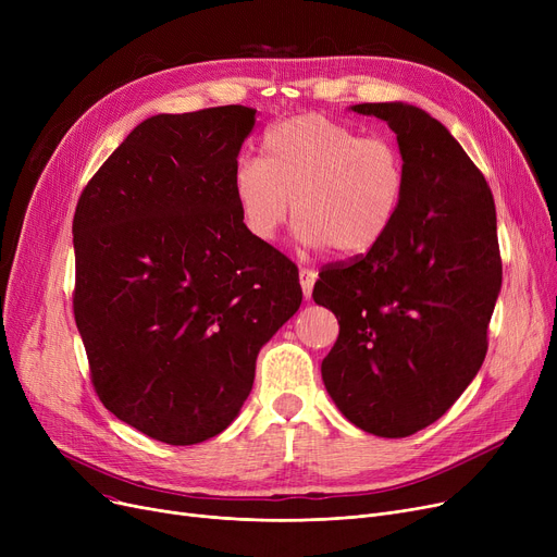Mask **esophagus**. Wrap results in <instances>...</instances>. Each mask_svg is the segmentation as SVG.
<instances>
[{"label":"esophagus","instance_id":"34e87169","mask_svg":"<svg viewBox=\"0 0 557 557\" xmlns=\"http://www.w3.org/2000/svg\"><path fill=\"white\" fill-rule=\"evenodd\" d=\"M315 277H318L315 271H311V269H300V286H302L305 298H311V290H313Z\"/></svg>","mask_w":557,"mask_h":557}]
</instances>
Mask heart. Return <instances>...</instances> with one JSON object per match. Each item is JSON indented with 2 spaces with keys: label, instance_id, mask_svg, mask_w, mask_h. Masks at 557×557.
<instances>
[{
  "label": "heart",
  "instance_id": "obj_1",
  "mask_svg": "<svg viewBox=\"0 0 557 557\" xmlns=\"http://www.w3.org/2000/svg\"><path fill=\"white\" fill-rule=\"evenodd\" d=\"M408 187L399 146L325 114H302L271 126L261 160L234 166L232 191L244 225L275 242L294 202L300 237L313 248L363 255L393 230Z\"/></svg>",
  "mask_w": 557,
  "mask_h": 557
}]
</instances>
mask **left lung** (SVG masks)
<instances>
[{
	"mask_svg": "<svg viewBox=\"0 0 557 557\" xmlns=\"http://www.w3.org/2000/svg\"><path fill=\"white\" fill-rule=\"evenodd\" d=\"M384 120L408 166L401 212L366 255L323 267L313 300L338 318L323 382L341 413L382 437H406L462 395L487 352L502 288L492 191L431 114L359 103Z\"/></svg>",
	"mask_w": 557,
	"mask_h": 557,
	"instance_id": "obj_1",
	"label": "left lung"
}]
</instances>
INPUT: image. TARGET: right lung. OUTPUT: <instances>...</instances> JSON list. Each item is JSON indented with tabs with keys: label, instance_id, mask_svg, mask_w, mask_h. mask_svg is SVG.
I'll use <instances>...</instances> for the list:
<instances>
[{
	"label": "right lung",
	"instance_id": "obj_1",
	"mask_svg": "<svg viewBox=\"0 0 557 557\" xmlns=\"http://www.w3.org/2000/svg\"><path fill=\"white\" fill-rule=\"evenodd\" d=\"M252 126L246 106L156 114L76 202L72 302L95 393L166 445L227 429L302 302L298 267L252 237L232 191Z\"/></svg>",
	"mask_w": 557,
	"mask_h": 557
}]
</instances>
